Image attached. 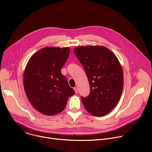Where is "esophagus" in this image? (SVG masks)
<instances>
[{
    "instance_id": "obj_1",
    "label": "esophagus",
    "mask_w": 152,
    "mask_h": 152,
    "mask_svg": "<svg viewBox=\"0 0 152 152\" xmlns=\"http://www.w3.org/2000/svg\"><path fill=\"white\" fill-rule=\"evenodd\" d=\"M74 90H75L76 94H77L78 93V88H77V87H75L74 88Z\"/></svg>"
}]
</instances>
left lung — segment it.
Listing matches in <instances>:
<instances>
[{"label": "left lung", "instance_id": "1", "mask_svg": "<svg viewBox=\"0 0 152 152\" xmlns=\"http://www.w3.org/2000/svg\"><path fill=\"white\" fill-rule=\"evenodd\" d=\"M74 52L90 83V95L81 97L85 110L97 117L107 115L116 106L123 91V72L118 58L102 46H77Z\"/></svg>", "mask_w": 152, "mask_h": 152}]
</instances>
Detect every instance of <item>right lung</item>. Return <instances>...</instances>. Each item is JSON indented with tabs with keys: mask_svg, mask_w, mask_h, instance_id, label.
Segmentation results:
<instances>
[{
	"mask_svg": "<svg viewBox=\"0 0 152 152\" xmlns=\"http://www.w3.org/2000/svg\"><path fill=\"white\" fill-rule=\"evenodd\" d=\"M70 52L67 47H46L35 53L26 64L24 89L32 106L42 114L61 113L68 99L75 94L61 72Z\"/></svg>",
	"mask_w": 152,
	"mask_h": 152,
	"instance_id": "1",
	"label": "right lung"
}]
</instances>
